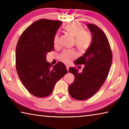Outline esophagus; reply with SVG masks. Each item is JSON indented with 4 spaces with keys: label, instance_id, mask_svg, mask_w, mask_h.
Listing matches in <instances>:
<instances>
[{
    "label": "esophagus",
    "instance_id": "obj_1",
    "mask_svg": "<svg viewBox=\"0 0 129 129\" xmlns=\"http://www.w3.org/2000/svg\"><path fill=\"white\" fill-rule=\"evenodd\" d=\"M69 65H66V68H67V71H68V70H69Z\"/></svg>",
    "mask_w": 129,
    "mask_h": 129
}]
</instances>
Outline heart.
<instances>
[{
	"label": "heart",
	"instance_id": "heart-1",
	"mask_svg": "<svg viewBox=\"0 0 129 129\" xmlns=\"http://www.w3.org/2000/svg\"><path fill=\"white\" fill-rule=\"evenodd\" d=\"M64 29L68 34L75 39V46L78 51L84 52L90 46L92 38L89 32L85 31L84 28L77 23H71L67 24ZM53 43L55 46L59 44V35L56 34L54 37ZM76 53L72 51H64L60 55V59L64 62H69L75 58Z\"/></svg>",
	"mask_w": 129,
	"mask_h": 129
}]
</instances>
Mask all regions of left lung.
Here are the masks:
<instances>
[{"label":"left lung","mask_w":129,"mask_h":129,"mask_svg":"<svg viewBox=\"0 0 129 129\" xmlns=\"http://www.w3.org/2000/svg\"><path fill=\"white\" fill-rule=\"evenodd\" d=\"M86 25L92 35L91 45L82 56L74 61L77 66L84 64L85 67L81 73L74 67L69 69L75 78L69 85L68 91L72 97L77 100H87L97 93L108 77L113 58L104 32L94 24Z\"/></svg>","instance_id":"8db88e82"}]
</instances>
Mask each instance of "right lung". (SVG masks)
<instances>
[{"label": "right lung", "mask_w": 129, "mask_h": 129, "mask_svg": "<svg viewBox=\"0 0 129 129\" xmlns=\"http://www.w3.org/2000/svg\"><path fill=\"white\" fill-rule=\"evenodd\" d=\"M62 24L60 21L40 19L21 34L16 48L17 75L27 90L38 97L51 94L55 84L67 73L65 65L58 62L52 66L47 54L53 51V39Z\"/></svg>", "instance_id": "add662e5"}]
</instances>
